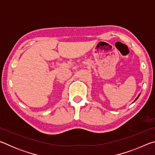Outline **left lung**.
Here are the masks:
<instances>
[{
  "label": "left lung",
  "instance_id": "obj_1",
  "mask_svg": "<svg viewBox=\"0 0 155 155\" xmlns=\"http://www.w3.org/2000/svg\"><path fill=\"white\" fill-rule=\"evenodd\" d=\"M140 94H139V95L137 96V98H136V99L135 100V101H136V100H137V98H139V96H140ZM135 101H134V102H135ZM134 102H133V103H134Z\"/></svg>",
  "mask_w": 155,
  "mask_h": 155
}]
</instances>
